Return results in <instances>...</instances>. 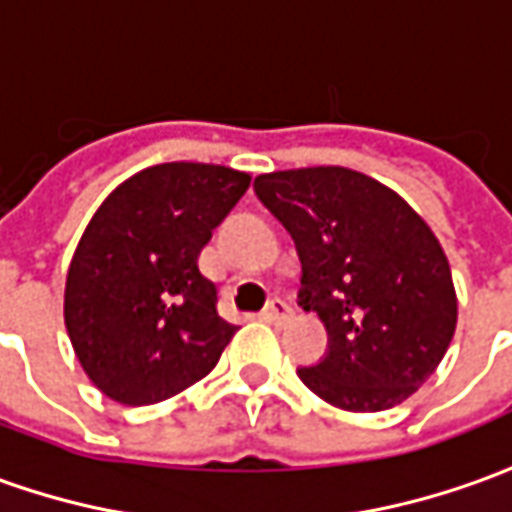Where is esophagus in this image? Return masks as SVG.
<instances>
[{
	"label": "esophagus",
	"mask_w": 512,
	"mask_h": 512,
	"mask_svg": "<svg viewBox=\"0 0 512 512\" xmlns=\"http://www.w3.org/2000/svg\"><path fill=\"white\" fill-rule=\"evenodd\" d=\"M288 316H291V305H288V302H282V299H271V302L266 305L268 321L280 324V321H285Z\"/></svg>",
	"instance_id": "esophagus-1"
}]
</instances>
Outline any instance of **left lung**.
<instances>
[{"label":"left lung","instance_id":"8db88e82","mask_svg":"<svg viewBox=\"0 0 512 512\" xmlns=\"http://www.w3.org/2000/svg\"><path fill=\"white\" fill-rule=\"evenodd\" d=\"M255 194L296 244L299 305L327 327V352L296 368L299 380L352 413L402 405L455 335L457 296L438 238L402 196L341 166L260 174Z\"/></svg>","mask_w":512,"mask_h":512}]
</instances>
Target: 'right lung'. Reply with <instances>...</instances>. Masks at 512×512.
<instances>
[{
    "label": "right lung",
    "mask_w": 512,
    "mask_h": 512,
    "mask_svg": "<svg viewBox=\"0 0 512 512\" xmlns=\"http://www.w3.org/2000/svg\"><path fill=\"white\" fill-rule=\"evenodd\" d=\"M249 174L163 163L121 182L85 227L66 277V330L85 374L121 405H155L207 377L235 324L199 252Z\"/></svg>",
    "instance_id": "1"
}]
</instances>
